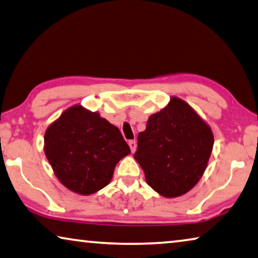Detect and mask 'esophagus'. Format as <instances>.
Here are the masks:
<instances>
[{
	"label": "esophagus",
	"instance_id": "obj_1",
	"mask_svg": "<svg viewBox=\"0 0 258 258\" xmlns=\"http://www.w3.org/2000/svg\"><path fill=\"white\" fill-rule=\"evenodd\" d=\"M128 146H130V148H131V151H132V153H136V150H137V142L134 141V140H131V141H128Z\"/></svg>",
	"mask_w": 258,
	"mask_h": 258
}]
</instances>
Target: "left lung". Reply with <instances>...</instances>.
<instances>
[{"label":"left lung","instance_id":"8db88e82","mask_svg":"<svg viewBox=\"0 0 258 258\" xmlns=\"http://www.w3.org/2000/svg\"><path fill=\"white\" fill-rule=\"evenodd\" d=\"M212 147L210 126L187 102L171 96L166 107L151 114L146 130L139 133L134 158L147 183L159 195L172 199L200 181Z\"/></svg>","mask_w":258,"mask_h":258}]
</instances>
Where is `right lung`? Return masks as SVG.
<instances>
[{"instance_id":"right-lung-1","label":"right lung","mask_w":258,"mask_h":258,"mask_svg":"<svg viewBox=\"0 0 258 258\" xmlns=\"http://www.w3.org/2000/svg\"><path fill=\"white\" fill-rule=\"evenodd\" d=\"M43 149L60 183L80 195L107 186L117 163L131 153L119 128L80 104L48 126Z\"/></svg>"}]
</instances>
